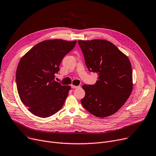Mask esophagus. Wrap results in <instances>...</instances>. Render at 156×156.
<instances>
[{"mask_svg":"<svg viewBox=\"0 0 156 156\" xmlns=\"http://www.w3.org/2000/svg\"><path fill=\"white\" fill-rule=\"evenodd\" d=\"M80 87V86H75V85H71V88H78Z\"/></svg>","mask_w":156,"mask_h":156,"instance_id":"34e87169","label":"esophagus"}]
</instances>
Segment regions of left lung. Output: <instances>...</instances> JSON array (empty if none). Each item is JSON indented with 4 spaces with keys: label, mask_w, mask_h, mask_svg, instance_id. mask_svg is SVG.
I'll return each mask as SVG.
<instances>
[{
    "label": "left lung",
    "mask_w": 156,
    "mask_h": 156,
    "mask_svg": "<svg viewBox=\"0 0 156 156\" xmlns=\"http://www.w3.org/2000/svg\"><path fill=\"white\" fill-rule=\"evenodd\" d=\"M88 71L98 74L94 85H84V108L99 118L116 113L133 89L132 69L128 57L105 40H78Z\"/></svg>",
    "instance_id": "8db88e82"
}]
</instances>
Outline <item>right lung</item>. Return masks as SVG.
Returning a JSON list of instances; mask_svg holds the SVG:
<instances>
[{
	"label": "right lung",
	"instance_id": "1",
	"mask_svg": "<svg viewBox=\"0 0 156 156\" xmlns=\"http://www.w3.org/2000/svg\"><path fill=\"white\" fill-rule=\"evenodd\" d=\"M76 44V40H45L21 59L16 73L18 92L21 102L34 115L47 118L62 108L71 87L56 81L55 74Z\"/></svg>",
	"mask_w": 156,
	"mask_h": 156
}]
</instances>
